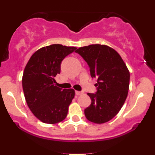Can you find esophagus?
I'll use <instances>...</instances> for the list:
<instances>
[{
	"label": "esophagus",
	"mask_w": 155,
	"mask_h": 155,
	"mask_svg": "<svg viewBox=\"0 0 155 155\" xmlns=\"http://www.w3.org/2000/svg\"><path fill=\"white\" fill-rule=\"evenodd\" d=\"M75 93H76V95H81V94H82V92H81V91H75Z\"/></svg>",
	"instance_id": "34e87169"
}]
</instances>
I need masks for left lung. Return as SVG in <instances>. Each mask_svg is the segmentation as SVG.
<instances>
[{"mask_svg":"<svg viewBox=\"0 0 155 155\" xmlns=\"http://www.w3.org/2000/svg\"><path fill=\"white\" fill-rule=\"evenodd\" d=\"M78 53L87 63L90 75L97 79L95 93H88L91 104L84 109L90 122L102 124L113 119L127 98L130 73L120 55L101 44L80 47Z\"/></svg>","mask_w":155,"mask_h":155,"instance_id":"obj_1","label":"left lung"}]
</instances>
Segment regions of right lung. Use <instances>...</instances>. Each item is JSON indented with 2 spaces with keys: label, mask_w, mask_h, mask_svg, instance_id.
Listing matches in <instances>:
<instances>
[{
  "label": "right lung",
  "mask_w": 155,
  "mask_h": 155,
  "mask_svg": "<svg viewBox=\"0 0 155 155\" xmlns=\"http://www.w3.org/2000/svg\"><path fill=\"white\" fill-rule=\"evenodd\" d=\"M76 49L61 44L47 46L35 51L25 68L22 88L27 104L44 123H58L67 116L75 92L56 87L54 77L60 74L64 58Z\"/></svg>",
  "instance_id": "add662e5"
}]
</instances>
